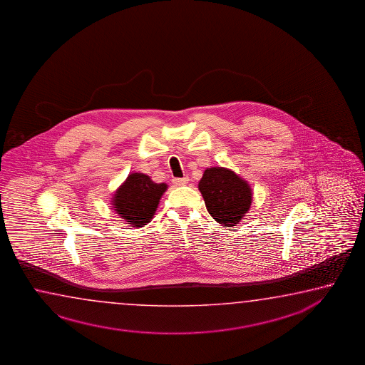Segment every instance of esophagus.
<instances>
[{
	"label": "esophagus",
	"mask_w": 365,
	"mask_h": 365,
	"mask_svg": "<svg viewBox=\"0 0 365 365\" xmlns=\"http://www.w3.org/2000/svg\"><path fill=\"white\" fill-rule=\"evenodd\" d=\"M173 184L178 186L186 185L189 182V178H181V179H173Z\"/></svg>",
	"instance_id": "esophagus-1"
}]
</instances>
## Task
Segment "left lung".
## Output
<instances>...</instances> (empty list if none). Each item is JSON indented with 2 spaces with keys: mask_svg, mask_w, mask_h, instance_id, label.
Returning a JSON list of instances; mask_svg holds the SVG:
<instances>
[{
  "mask_svg": "<svg viewBox=\"0 0 365 365\" xmlns=\"http://www.w3.org/2000/svg\"><path fill=\"white\" fill-rule=\"evenodd\" d=\"M207 211L221 225L239 224L250 211L253 192L247 180L226 167L206 168L198 182Z\"/></svg>",
  "mask_w": 365,
  "mask_h": 365,
  "instance_id": "obj_1",
  "label": "left lung"
}]
</instances>
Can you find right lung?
I'll list each match as a JSON object with an SVG mask.
<instances>
[{"mask_svg":"<svg viewBox=\"0 0 365 365\" xmlns=\"http://www.w3.org/2000/svg\"><path fill=\"white\" fill-rule=\"evenodd\" d=\"M167 189V184L154 182L145 173H130L110 198L113 211L133 227H143L152 221Z\"/></svg>","mask_w":365,"mask_h":365,"instance_id":"obj_1","label":"right lung"}]
</instances>
